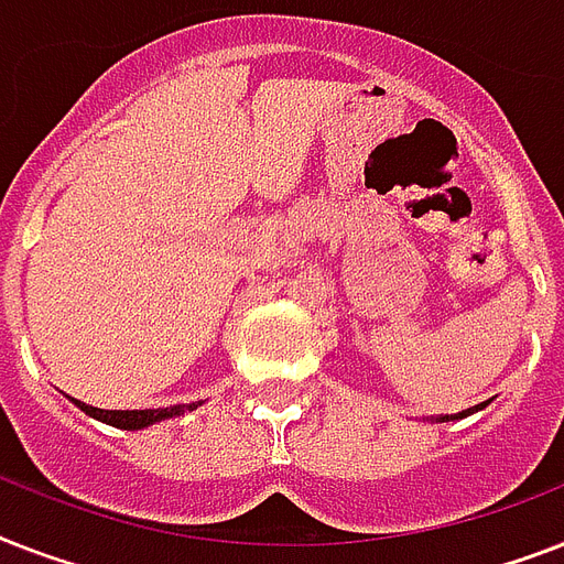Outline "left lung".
<instances>
[{
	"instance_id": "1",
	"label": "left lung",
	"mask_w": 564,
	"mask_h": 564,
	"mask_svg": "<svg viewBox=\"0 0 564 564\" xmlns=\"http://www.w3.org/2000/svg\"><path fill=\"white\" fill-rule=\"evenodd\" d=\"M482 406H486V403H477V406H471V410H465V412H456V415H442V419H438V421H454V419H465V415H471L474 410H482Z\"/></svg>"
}]
</instances>
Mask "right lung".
Returning <instances> with one entry per match:
<instances>
[{"label": "right lung", "instance_id": "obj_1", "mask_svg": "<svg viewBox=\"0 0 564 564\" xmlns=\"http://www.w3.org/2000/svg\"><path fill=\"white\" fill-rule=\"evenodd\" d=\"M78 403L87 415L105 421V424H113V427L119 430H143L149 427V424H154V421L172 419V415H184L187 410H195V406H198V403H178V406H166V410H99V406H90V403Z\"/></svg>", "mask_w": 564, "mask_h": 564}]
</instances>
